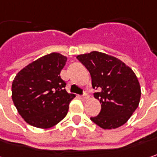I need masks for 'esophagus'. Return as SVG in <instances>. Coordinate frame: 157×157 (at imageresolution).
<instances>
[{"label": "esophagus", "mask_w": 157, "mask_h": 157, "mask_svg": "<svg viewBox=\"0 0 157 157\" xmlns=\"http://www.w3.org/2000/svg\"><path fill=\"white\" fill-rule=\"evenodd\" d=\"M81 98L83 99V100H87V99L89 98V95H88V94H87L86 92H84V93H83V94L82 95V97H81Z\"/></svg>", "instance_id": "1"}]
</instances>
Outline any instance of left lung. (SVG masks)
I'll return each instance as SVG.
<instances>
[{
    "label": "left lung",
    "mask_w": 157,
    "mask_h": 157,
    "mask_svg": "<svg viewBox=\"0 0 157 157\" xmlns=\"http://www.w3.org/2000/svg\"><path fill=\"white\" fill-rule=\"evenodd\" d=\"M76 58L90 72L93 89L98 90L94 97L101 111L90 119L104 129L124 125L140 103L141 91L135 74L120 59L104 52L93 51Z\"/></svg>",
    "instance_id": "obj_1"
}]
</instances>
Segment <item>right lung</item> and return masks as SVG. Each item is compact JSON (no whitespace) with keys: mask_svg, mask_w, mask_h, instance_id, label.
I'll return each instance as SVG.
<instances>
[{"mask_svg":"<svg viewBox=\"0 0 157 157\" xmlns=\"http://www.w3.org/2000/svg\"><path fill=\"white\" fill-rule=\"evenodd\" d=\"M67 57L52 52L17 73L12 82V100L22 118L31 126L50 128L64 119L75 96L66 90L60 78Z\"/></svg>","mask_w":157,"mask_h":157,"instance_id":"right-lung-1","label":"right lung"}]
</instances>
